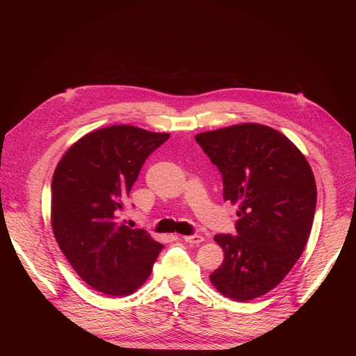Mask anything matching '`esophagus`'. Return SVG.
Returning <instances> with one entry per match:
<instances>
[{
    "instance_id": "obj_1",
    "label": "esophagus",
    "mask_w": 356,
    "mask_h": 356,
    "mask_svg": "<svg viewBox=\"0 0 356 356\" xmlns=\"http://www.w3.org/2000/svg\"><path fill=\"white\" fill-rule=\"evenodd\" d=\"M182 241H186L187 243H193V245H197L203 242V236L199 234H190V236H182Z\"/></svg>"
}]
</instances>
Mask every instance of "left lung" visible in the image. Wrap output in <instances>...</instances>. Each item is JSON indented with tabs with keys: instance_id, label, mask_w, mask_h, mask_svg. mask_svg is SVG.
I'll list each match as a JSON object with an SVG mask.
<instances>
[{
	"instance_id": "left-lung-1",
	"label": "left lung",
	"mask_w": 356,
	"mask_h": 356,
	"mask_svg": "<svg viewBox=\"0 0 356 356\" xmlns=\"http://www.w3.org/2000/svg\"><path fill=\"white\" fill-rule=\"evenodd\" d=\"M196 143L221 172L224 200L239 204L236 236L213 238L224 261L211 282L236 301L264 296L305 251L316 209L314 172L285 135L264 124L203 132Z\"/></svg>"
}]
</instances>
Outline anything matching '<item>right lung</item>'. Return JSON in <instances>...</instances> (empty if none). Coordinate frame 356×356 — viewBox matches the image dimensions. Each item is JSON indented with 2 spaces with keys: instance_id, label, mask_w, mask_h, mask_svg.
<instances>
[{
  "instance_id": "1",
  "label": "right lung",
  "mask_w": 356,
  "mask_h": 356,
  "mask_svg": "<svg viewBox=\"0 0 356 356\" xmlns=\"http://www.w3.org/2000/svg\"><path fill=\"white\" fill-rule=\"evenodd\" d=\"M168 138L127 124L104 127L79 139L53 174L58 245L83 281L106 296L135 293L163 250L144 229L117 220L145 159Z\"/></svg>"
}]
</instances>
